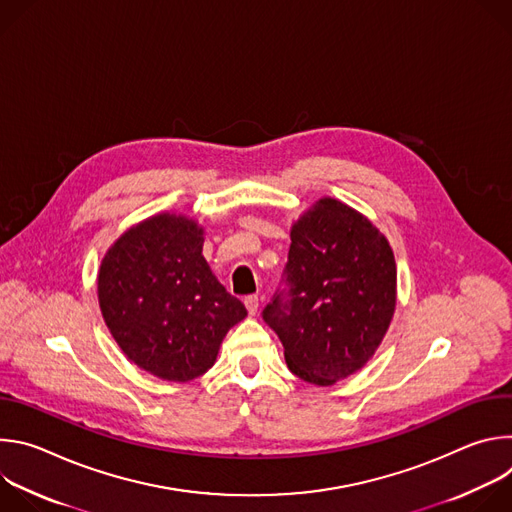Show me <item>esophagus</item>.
<instances>
[{"instance_id": "obj_1", "label": "esophagus", "mask_w": 512, "mask_h": 512, "mask_svg": "<svg viewBox=\"0 0 512 512\" xmlns=\"http://www.w3.org/2000/svg\"><path fill=\"white\" fill-rule=\"evenodd\" d=\"M245 308L249 312V316H255L259 312V298L257 296H249L245 298Z\"/></svg>"}]
</instances>
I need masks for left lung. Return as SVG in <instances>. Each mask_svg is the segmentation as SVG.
<instances>
[{
    "label": "left lung",
    "instance_id": "left-lung-1",
    "mask_svg": "<svg viewBox=\"0 0 512 512\" xmlns=\"http://www.w3.org/2000/svg\"><path fill=\"white\" fill-rule=\"evenodd\" d=\"M289 300L263 320L283 344L287 369L328 387L367 364L397 306V265L387 237L352 206L324 196L291 225Z\"/></svg>",
    "mask_w": 512,
    "mask_h": 512
}]
</instances>
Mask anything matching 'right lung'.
<instances>
[{
  "mask_svg": "<svg viewBox=\"0 0 512 512\" xmlns=\"http://www.w3.org/2000/svg\"><path fill=\"white\" fill-rule=\"evenodd\" d=\"M202 245L198 221L160 212L129 227L101 259L97 296L107 328L131 362L162 381L204 375L227 332L247 316Z\"/></svg>",
  "mask_w": 512,
  "mask_h": 512,
  "instance_id": "obj_1",
  "label": "right lung"
}]
</instances>
